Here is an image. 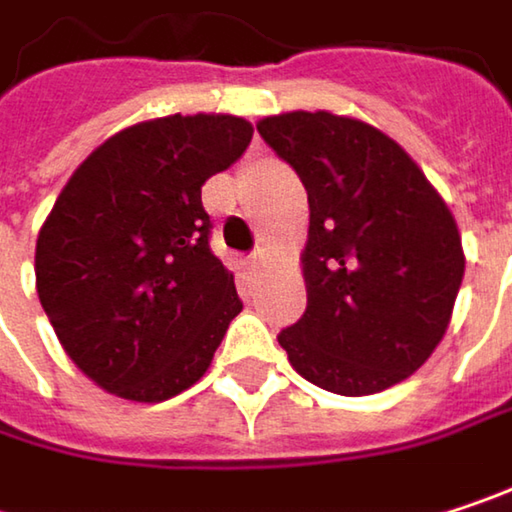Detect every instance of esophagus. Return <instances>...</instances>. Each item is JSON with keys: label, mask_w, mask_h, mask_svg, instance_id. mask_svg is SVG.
Instances as JSON below:
<instances>
[{"label": "esophagus", "mask_w": 512, "mask_h": 512, "mask_svg": "<svg viewBox=\"0 0 512 512\" xmlns=\"http://www.w3.org/2000/svg\"><path fill=\"white\" fill-rule=\"evenodd\" d=\"M269 260H272V257H269L266 249H257L255 255H252V260H249V266H252L255 272H260V269H266V266H269Z\"/></svg>", "instance_id": "1"}]
</instances>
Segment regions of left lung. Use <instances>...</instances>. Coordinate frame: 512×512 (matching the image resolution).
<instances>
[{
	"mask_svg": "<svg viewBox=\"0 0 512 512\" xmlns=\"http://www.w3.org/2000/svg\"><path fill=\"white\" fill-rule=\"evenodd\" d=\"M308 192L305 314L281 329L293 370L344 397L412 376L445 338L465 255L454 213L382 130L320 112L257 124Z\"/></svg>",
	"mask_w": 512,
	"mask_h": 512,
	"instance_id": "left-lung-1",
	"label": "left lung"
}]
</instances>
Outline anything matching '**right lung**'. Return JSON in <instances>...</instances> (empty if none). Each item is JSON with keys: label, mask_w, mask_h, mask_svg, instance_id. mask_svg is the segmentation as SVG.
I'll use <instances>...</instances> for the list:
<instances>
[{"label": "right lung", "mask_w": 512, "mask_h": 512, "mask_svg": "<svg viewBox=\"0 0 512 512\" xmlns=\"http://www.w3.org/2000/svg\"><path fill=\"white\" fill-rule=\"evenodd\" d=\"M237 115L133 124L70 174L35 246L38 299L70 361L136 403L195 385L243 311L210 252L201 186L252 142Z\"/></svg>", "instance_id": "add662e5"}]
</instances>
